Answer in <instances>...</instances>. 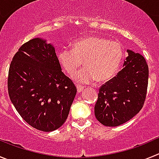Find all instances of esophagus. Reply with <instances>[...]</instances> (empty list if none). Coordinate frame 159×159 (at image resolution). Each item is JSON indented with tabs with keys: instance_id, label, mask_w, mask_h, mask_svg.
I'll return each mask as SVG.
<instances>
[{
	"instance_id": "1",
	"label": "esophagus",
	"mask_w": 159,
	"mask_h": 159,
	"mask_svg": "<svg viewBox=\"0 0 159 159\" xmlns=\"http://www.w3.org/2000/svg\"><path fill=\"white\" fill-rule=\"evenodd\" d=\"M76 88H77V91H78V92H81L84 88V87L80 86V85H76Z\"/></svg>"
}]
</instances>
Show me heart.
I'll list each match as a JSON object with an SVG mask.
<instances>
[{
    "mask_svg": "<svg viewBox=\"0 0 159 159\" xmlns=\"http://www.w3.org/2000/svg\"><path fill=\"white\" fill-rule=\"evenodd\" d=\"M123 57V48L119 42L95 36L78 39L73 43L72 49L64 48L57 56L63 69L69 75L83 61L85 67L72 75L79 84H90L95 80L99 83L110 80L119 71Z\"/></svg>",
    "mask_w": 159,
    "mask_h": 159,
    "instance_id": "obj_1",
    "label": "heart"
}]
</instances>
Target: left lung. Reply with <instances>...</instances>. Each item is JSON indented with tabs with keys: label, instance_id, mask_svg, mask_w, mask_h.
Returning <instances> with one entry per match:
<instances>
[{
	"label": "left lung",
	"instance_id": "8db88e82",
	"mask_svg": "<svg viewBox=\"0 0 159 159\" xmlns=\"http://www.w3.org/2000/svg\"><path fill=\"white\" fill-rule=\"evenodd\" d=\"M127 52L124 67L99 90L95 116L107 127H117L131 119L143 108L147 96L148 65L139 53Z\"/></svg>",
	"mask_w": 159,
	"mask_h": 159
}]
</instances>
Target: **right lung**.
<instances>
[{
    "label": "right lung",
    "mask_w": 159,
    "mask_h": 159,
    "mask_svg": "<svg viewBox=\"0 0 159 159\" xmlns=\"http://www.w3.org/2000/svg\"><path fill=\"white\" fill-rule=\"evenodd\" d=\"M76 91L61 71L51 43L34 38L14 55L8 70V95L20 116L32 127L49 132L61 127Z\"/></svg>",
    "instance_id": "obj_1"
}]
</instances>
